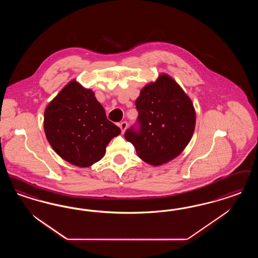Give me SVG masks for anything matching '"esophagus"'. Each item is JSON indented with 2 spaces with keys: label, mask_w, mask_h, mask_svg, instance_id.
Returning a JSON list of instances; mask_svg holds the SVG:
<instances>
[{
  "label": "esophagus",
  "mask_w": 258,
  "mask_h": 258,
  "mask_svg": "<svg viewBox=\"0 0 258 258\" xmlns=\"http://www.w3.org/2000/svg\"><path fill=\"white\" fill-rule=\"evenodd\" d=\"M126 127H127V123H126V122H122V123L120 124V128H121V131H122L123 133L125 132Z\"/></svg>",
  "instance_id": "obj_1"
}]
</instances>
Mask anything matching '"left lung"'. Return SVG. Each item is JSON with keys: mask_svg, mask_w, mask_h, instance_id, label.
<instances>
[{"mask_svg": "<svg viewBox=\"0 0 258 258\" xmlns=\"http://www.w3.org/2000/svg\"><path fill=\"white\" fill-rule=\"evenodd\" d=\"M135 105L139 127L127 130L124 138L137 155L148 164L159 166L180 155L194 134L196 111L178 83L161 74L142 88Z\"/></svg>", "mask_w": 258, "mask_h": 258, "instance_id": "left-lung-1", "label": "left lung"}]
</instances>
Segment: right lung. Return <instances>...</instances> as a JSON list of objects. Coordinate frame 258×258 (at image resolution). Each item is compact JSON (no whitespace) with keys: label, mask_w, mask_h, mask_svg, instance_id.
I'll return each instance as SVG.
<instances>
[{"label":"right lung","mask_w":258,"mask_h":258,"mask_svg":"<svg viewBox=\"0 0 258 258\" xmlns=\"http://www.w3.org/2000/svg\"><path fill=\"white\" fill-rule=\"evenodd\" d=\"M44 131L53 151L70 164L86 168L105 154L121 130L107 120L91 89L73 80L52 99L44 112Z\"/></svg>","instance_id":"add662e5"}]
</instances>
